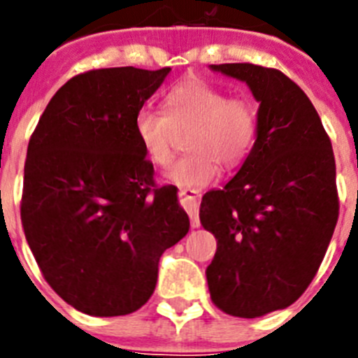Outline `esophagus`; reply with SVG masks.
Here are the masks:
<instances>
[{
  "instance_id": "obj_1",
  "label": "esophagus",
  "mask_w": 358,
  "mask_h": 358,
  "mask_svg": "<svg viewBox=\"0 0 358 358\" xmlns=\"http://www.w3.org/2000/svg\"><path fill=\"white\" fill-rule=\"evenodd\" d=\"M178 197H180V204H182L183 209L189 213L190 225H192L194 229H197V227L201 225V222H199V199H201L199 192L194 189H180Z\"/></svg>"
}]
</instances>
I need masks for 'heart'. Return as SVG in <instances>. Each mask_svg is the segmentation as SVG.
I'll list each match as a JSON object with an SVG mask.
<instances>
[{"label": "heart", "instance_id": "heart-1", "mask_svg": "<svg viewBox=\"0 0 358 358\" xmlns=\"http://www.w3.org/2000/svg\"><path fill=\"white\" fill-rule=\"evenodd\" d=\"M133 124L143 154L159 168L171 162L180 135L189 131L185 149L190 154L178 159L166 178L194 189L215 182L220 162L229 169L243 164L258 135V114L251 100L229 96L223 88L197 78L166 93L164 114L142 107Z\"/></svg>", "mask_w": 358, "mask_h": 358}]
</instances>
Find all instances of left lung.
<instances>
[{
	"label": "left lung",
	"mask_w": 358,
	"mask_h": 358,
	"mask_svg": "<svg viewBox=\"0 0 358 358\" xmlns=\"http://www.w3.org/2000/svg\"><path fill=\"white\" fill-rule=\"evenodd\" d=\"M211 69L246 81L259 102L243 168L225 189L204 194L199 209L218 246L206 270L211 301L255 319L292 305L326 256L339 215L334 152L315 107L279 69Z\"/></svg>",
	"instance_id": "left-lung-1"
}]
</instances>
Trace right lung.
I'll return each mask as SVG.
<instances>
[{
    "instance_id": "obj_1",
    "label": "right lung",
    "mask_w": 358,
    "mask_h": 358,
    "mask_svg": "<svg viewBox=\"0 0 358 358\" xmlns=\"http://www.w3.org/2000/svg\"><path fill=\"white\" fill-rule=\"evenodd\" d=\"M168 72H81L53 95L29 140L25 239L50 287L88 315H128L145 305L159 258L190 229L176 187L154 180L133 124Z\"/></svg>"
}]
</instances>
